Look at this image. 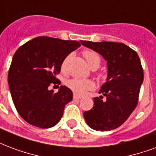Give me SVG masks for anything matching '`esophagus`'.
Listing matches in <instances>:
<instances>
[{
	"mask_svg": "<svg viewBox=\"0 0 156 156\" xmlns=\"http://www.w3.org/2000/svg\"><path fill=\"white\" fill-rule=\"evenodd\" d=\"M73 99H74V100H78V99L82 98L81 96H78V95H77V94H73Z\"/></svg>",
	"mask_w": 156,
	"mask_h": 156,
	"instance_id": "1",
	"label": "esophagus"
}]
</instances>
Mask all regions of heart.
Instances as JSON below:
<instances>
[{
  "label": "heart",
  "instance_id": "obj_1",
  "mask_svg": "<svg viewBox=\"0 0 156 156\" xmlns=\"http://www.w3.org/2000/svg\"><path fill=\"white\" fill-rule=\"evenodd\" d=\"M83 55L87 61V64L92 69L98 68L101 63V58L99 57V55L96 52L93 51V50H85L83 52ZM71 56H72L71 55H68L63 61L62 65H61V69L63 71L66 70L67 65H68V63H69ZM98 77L101 80H105L107 78V74H105V73H100ZM66 85L67 87L72 90L73 93L78 94V95H83L87 91L93 90L95 88V83L92 80L81 79V78H77L69 79L66 82Z\"/></svg>",
  "mask_w": 156,
  "mask_h": 156
}]
</instances>
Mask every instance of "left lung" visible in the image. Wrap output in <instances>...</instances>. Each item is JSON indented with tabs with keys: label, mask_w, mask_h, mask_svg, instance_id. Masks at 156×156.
Masks as SVG:
<instances>
[{
	"label": "left lung",
	"mask_w": 156,
	"mask_h": 156,
	"mask_svg": "<svg viewBox=\"0 0 156 156\" xmlns=\"http://www.w3.org/2000/svg\"><path fill=\"white\" fill-rule=\"evenodd\" d=\"M98 52L107 61L108 77L99 91L103 96L94 98V106L83 112L90 127L107 131L119 127L136 107L144 73L137 53L122 43L80 41Z\"/></svg>",
	"instance_id": "8db88e82"
}]
</instances>
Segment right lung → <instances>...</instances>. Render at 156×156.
<instances>
[{"instance_id":"obj_1","label":"right lung","mask_w":156,"mask_h":156,"mask_svg":"<svg viewBox=\"0 0 156 156\" xmlns=\"http://www.w3.org/2000/svg\"><path fill=\"white\" fill-rule=\"evenodd\" d=\"M80 45L75 40L40 36L15 53L8 83L16 111L29 124L49 128L60 121L65 105L73 100V92L66 86H60L58 93L49 87L61 83L56 76L63 61Z\"/></svg>"}]
</instances>
